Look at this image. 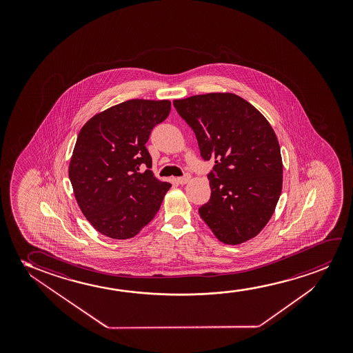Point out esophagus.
Returning a JSON list of instances; mask_svg holds the SVG:
<instances>
[{
  "label": "esophagus",
  "mask_w": 353,
  "mask_h": 353,
  "mask_svg": "<svg viewBox=\"0 0 353 353\" xmlns=\"http://www.w3.org/2000/svg\"><path fill=\"white\" fill-rule=\"evenodd\" d=\"M189 179H190V174H185L184 176H182V177H179L177 182H179V184H185L188 182Z\"/></svg>",
  "instance_id": "obj_1"
}]
</instances>
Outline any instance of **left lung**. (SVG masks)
<instances>
[{"label":"left lung","mask_w":353,"mask_h":353,"mask_svg":"<svg viewBox=\"0 0 353 353\" xmlns=\"http://www.w3.org/2000/svg\"><path fill=\"white\" fill-rule=\"evenodd\" d=\"M193 129L200 154L212 160L211 198L200 217L219 241L239 245L269 222L282 190L280 145L269 121L250 102L230 92L174 100Z\"/></svg>","instance_id":"8db88e82"}]
</instances>
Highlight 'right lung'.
<instances>
[{
  "mask_svg": "<svg viewBox=\"0 0 353 353\" xmlns=\"http://www.w3.org/2000/svg\"><path fill=\"white\" fill-rule=\"evenodd\" d=\"M169 100H129L92 117L73 150L68 177L83 214L111 239H130L154 218L171 184L150 171L145 147L169 116ZM145 164L148 170L140 173Z\"/></svg>",
  "mask_w": 353,
  "mask_h": 353,
  "instance_id": "obj_1",
  "label": "right lung"
}]
</instances>
